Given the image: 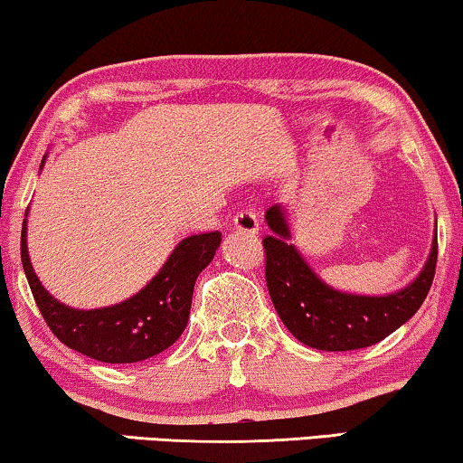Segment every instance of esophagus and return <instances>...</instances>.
Returning <instances> with one entry per match:
<instances>
[{
	"instance_id": "obj_1",
	"label": "esophagus",
	"mask_w": 463,
	"mask_h": 463,
	"mask_svg": "<svg viewBox=\"0 0 463 463\" xmlns=\"http://www.w3.org/2000/svg\"><path fill=\"white\" fill-rule=\"evenodd\" d=\"M233 230L242 233H257L259 232V219L252 211H242L233 217Z\"/></svg>"
}]
</instances>
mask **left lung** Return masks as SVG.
Returning <instances> with one entry per match:
<instances>
[{
    "mask_svg": "<svg viewBox=\"0 0 463 463\" xmlns=\"http://www.w3.org/2000/svg\"><path fill=\"white\" fill-rule=\"evenodd\" d=\"M271 236L263 238L265 282L284 326L301 344L325 352H347L375 345L402 326L421 307L432 287L439 240L420 276L396 293L369 297L328 287L288 244L290 227L280 204L265 213Z\"/></svg>",
    "mask_w": 463,
    "mask_h": 463,
    "instance_id": "8db88e82",
    "label": "left lung"
}]
</instances>
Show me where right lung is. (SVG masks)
Wrapping results in <instances>:
<instances>
[{
    "label": "right lung",
    "mask_w": 463,
    "mask_h": 463,
    "mask_svg": "<svg viewBox=\"0 0 463 463\" xmlns=\"http://www.w3.org/2000/svg\"><path fill=\"white\" fill-rule=\"evenodd\" d=\"M43 162L46 156L42 166ZM219 244V232L181 240L162 269L137 295L99 309H73L42 287L27 252V219L21 232V259L37 307L62 344L100 363L128 364L156 356L181 337L192 309L195 278L213 261Z\"/></svg>",
    "instance_id": "right-lung-1"
}]
</instances>
